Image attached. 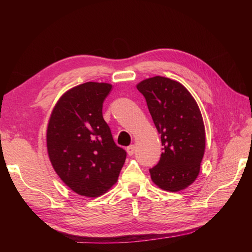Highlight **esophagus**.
Returning a JSON list of instances; mask_svg holds the SVG:
<instances>
[{
	"label": "esophagus",
	"mask_w": 252,
	"mask_h": 252,
	"mask_svg": "<svg viewBox=\"0 0 252 252\" xmlns=\"http://www.w3.org/2000/svg\"><path fill=\"white\" fill-rule=\"evenodd\" d=\"M134 152H135V146L134 145H130V146L126 147V153H127V155H129V156H132V155L134 154Z\"/></svg>",
	"instance_id": "1"
}]
</instances>
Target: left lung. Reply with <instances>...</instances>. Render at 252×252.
Returning <instances> with one entry per match:
<instances>
[{
	"label": "left lung",
	"mask_w": 252,
	"mask_h": 252,
	"mask_svg": "<svg viewBox=\"0 0 252 252\" xmlns=\"http://www.w3.org/2000/svg\"><path fill=\"white\" fill-rule=\"evenodd\" d=\"M136 88L146 99L163 146L159 162L149 169L151 178L161 189H184L199 174L205 153L199 107L185 87L169 78H149Z\"/></svg>",
	"instance_id": "left-lung-1"
}]
</instances>
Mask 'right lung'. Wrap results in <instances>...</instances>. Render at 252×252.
Returning <instances> with one entry per match:
<instances>
[{"label":"right lung","instance_id":"1","mask_svg":"<svg viewBox=\"0 0 252 252\" xmlns=\"http://www.w3.org/2000/svg\"><path fill=\"white\" fill-rule=\"evenodd\" d=\"M108 83L87 82L57 101L47 126V152L53 168L77 194L97 197L114 185L126 152L117 146L103 118Z\"/></svg>","mask_w":252,"mask_h":252}]
</instances>
